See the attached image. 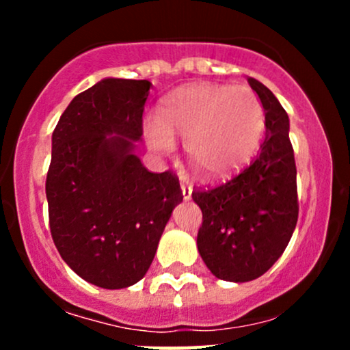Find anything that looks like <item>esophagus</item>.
Returning <instances> with one entry per match:
<instances>
[{
  "mask_svg": "<svg viewBox=\"0 0 350 350\" xmlns=\"http://www.w3.org/2000/svg\"><path fill=\"white\" fill-rule=\"evenodd\" d=\"M180 189H183L184 200L191 199V196H192V184L191 183H183V184H180Z\"/></svg>",
  "mask_w": 350,
  "mask_h": 350,
  "instance_id": "34e87169",
  "label": "esophagus"
}]
</instances>
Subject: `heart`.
Returning a JSON list of instances; mask_svg holds the SVG:
<instances>
[{"instance_id":"1","label":"heart","mask_w":350,"mask_h":350,"mask_svg":"<svg viewBox=\"0 0 350 350\" xmlns=\"http://www.w3.org/2000/svg\"><path fill=\"white\" fill-rule=\"evenodd\" d=\"M265 131V108L247 85L194 83L164 103L159 118L146 123L148 144L171 152L174 139L186 142L191 166L217 179L239 170L256 151Z\"/></svg>"}]
</instances>
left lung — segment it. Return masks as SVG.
Returning <instances> with one entry per match:
<instances>
[{
	"mask_svg": "<svg viewBox=\"0 0 350 350\" xmlns=\"http://www.w3.org/2000/svg\"><path fill=\"white\" fill-rule=\"evenodd\" d=\"M248 83L265 108L262 150L226 183L192 192L202 211L200 256L212 275L235 283L270 270L290 243L299 211L290 118L270 88L252 77Z\"/></svg>",
	"mask_w": 350,
	"mask_h": 350,
	"instance_id": "8db88e82",
	"label": "left lung"
}]
</instances>
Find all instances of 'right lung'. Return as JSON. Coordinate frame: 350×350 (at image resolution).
<instances>
[{
    "instance_id": "right-lung-1",
    "label": "right lung",
    "mask_w": 350,
    "mask_h": 350,
    "mask_svg": "<svg viewBox=\"0 0 350 350\" xmlns=\"http://www.w3.org/2000/svg\"><path fill=\"white\" fill-rule=\"evenodd\" d=\"M150 87L148 80H100L72 100L52 133V240L80 278L105 290L146 275L183 200L178 176L150 172L135 154Z\"/></svg>"
}]
</instances>
